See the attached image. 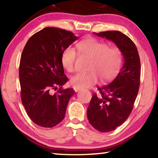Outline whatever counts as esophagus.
Segmentation results:
<instances>
[{
	"label": "esophagus",
	"mask_w": 158,
	"mask_h": 158,
	"mask_svg": "<svg viewBox=\"0 0 158 158\" xmlns=\"http://www.w3.org/2000/svg\"><path fill=\"white\" fill-rule=\"evenodd\" d=\"M73 89L76 93H77V92H78L80 90V88H77V87H73Z\"/></svg>",
	"instance_id": "esophagus-1"
}]
</instances>
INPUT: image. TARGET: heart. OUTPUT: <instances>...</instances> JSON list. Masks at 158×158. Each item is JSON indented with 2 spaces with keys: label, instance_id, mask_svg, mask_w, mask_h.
<instances>
[{
  "label": "heart",
  "instance_id": "obj_1",
  "mask_svg": "<svg viewBox=\"0 0 158 158\" xmlns=\"http://www.w3.org/2000/svg\"><path fill=\"white\" fill-rule=\"evenodd\" d=\"M76 48L80 54L91 59L88 73H78L71 78L74 87L85 88L96 84L99 77L103 82L113 79L121 67L122 54L118 47H109L107 44L94 38H87L78 42ZM77 53L73 48L67 47L60 57L62 66L68 72H73Z\"/></svg>",
  "mask_w": 158,
  "mask_h": 158
}]
</instances>
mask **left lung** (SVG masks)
I'll list each match as a JSON object with an SVG mask.
<instances>
[{
	"instance_id": "obj_1",
	"label": "left lung",
	"mask_w": 158,
	"mask_h": 158,
	"mask_svg": "<svg viewBox=\"0 0 158 158\" xmlns=\"http://www.w3.org/2000/svg\"><path fill=\"white\" fill-rule=\"evenodd\" d=\"M93 34L112 41L124 60L116 78L110 84L98 87L99 94H93L87 108L89 123L98 131L106 133L121 126L131 113L139 89L140 62L135 44L124 34L118 31Z\"/></svg>"
}]
</instances>
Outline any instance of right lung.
<instances>
[{"instance_id":"obj_1","label":"right lung","mask_w":158,"mask_h":158,"mask_svg":"<svg viewBox=\"0 0 158 158\" xmlns=\"http://www.w3.org/2000/svg\"><path fill=\"white\" fill-rule=\"evenodd\" d=\"M77 40L70 31L46 27L29 39L21 56L19 77L22 102L30 119L38 126L52 128L64 118L72 88L60 62L61 54ZM59 89L54 95L52 89Z\"/></svg>"}]
</instances>
